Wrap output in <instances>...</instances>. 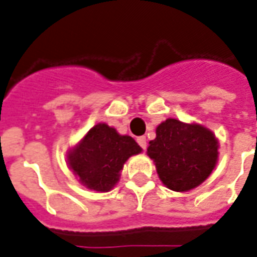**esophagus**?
I'll list each match as a JSON object with an SVG mask.
<instances>
[{
    "label": "esophagus",
    "mask_w": 257,
    "mask_h": 257,
    "mask_svg": "<svg viewBox=\"0 0 257 257\" xmlns=\"http://www.w3.org/2000/svg\"><path fill=\"white\" fill-rule=\"evenodd\" d=\"M137 143H139V145L143 148L144 150L147 149V147H148L147 137H144V136H141V137H137Z\"/></svg>",
    "instance_id": "obj_1"
}]
</instances>
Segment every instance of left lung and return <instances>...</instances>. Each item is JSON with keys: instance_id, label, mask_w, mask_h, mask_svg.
<instances>
[{"instance_id": "8db88e82", "label": "left lung", "mask_w": 257, "mask_h": 257, "mask_svg": "<svg viewBox=\"0 0 257 257\" xmlns=\"http://www.w3.org/2000/svg\"><path fill=\"white\" fill-rule=\"evenodd\" d=\"M218 148L215 135L203 125L166 118L156 129L147 154L165 186L183 193L210 177L218 162Z\"/></svg>"}]
</instances>
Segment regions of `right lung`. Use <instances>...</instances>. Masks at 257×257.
Wrapping results in <instances>:
<instances>
[{
	"label": "right lung",
	"instance_id": "obj_1",
	"mask_svg": "<svg viewBox=\"0 0 257 257\" xmlns=\"http://www.w3.org/2000/svg\"><path fill=\"white\" fill-rule=\"evenodd\" d=\"M143 152L131 136L99 122L67 153V165L87 189L107 193L118 182L129 157Z\"/></svg>",
	"mask_w": 257,
	"mask_h": 257
}]
</instances>
